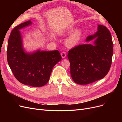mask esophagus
Wrapping results in <instances>:
<instances>
[{
    "label": "esophagus",
    "instance_id": "esophagus-1",
    "mask_svg": "<svg viewBox=\"0 0 122 122\" xmlns=\"http://www.w3.org/2000/svg\"><path fill=\"white\" fill-rule=\"evenodd\" d=\"M61 56L62 57V58H65L66 56V53L65 52H62L61 53Z\"/></svg>",
    "mask_w": 122,
    "mask_h": 122
}]
</instances>
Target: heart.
<instances>
[{"mask_svg": "<svg viewBox=\"0 0 122 122\" xmlns=\"http://www.w3.org/2000/svg\"><path fill=\"white\" fill-rule=\"evenodd\" d=\"M74 27H70L66 29V31L68 32H71L74 30ZM82 35V29H77V30L72 32V34L68 36L67 39H66V44H67V46L69 47H74L76 46L77 44H78V43L80 41Z\"/></svg>", "mask_w": 122, "mask_h": 122, "instance_id": "1", "label": "heart"}]
</instances>
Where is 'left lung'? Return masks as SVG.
<instances>
[{"label":"left lung","mask_w":122,"mask_h":122,"mask_svg":"<svg viewBox=\"0 0 122 122\" xmlns=\"http://www.w3.org/2000/svg\"><path fill=\"white\" fill-rule=\"evenodd\" d=\"M96 39L94 44H83L69 51L72 78L79 84H87L101 79L112 65L113 43L112 35L105 26L98 25V31L88 36L86 41Z\"/></svg>","instance_id":"8db88e82"}]
</instances>
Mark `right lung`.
<instances>
[{"label": "right lung", "instance_id": "add662e5", "mask_svg": "<svg viewBox=\"0 0 122 122\" xmlns=\"http://www.w3.org/2000/svg\"><path fill=\"white\" fill-rule=\"evenodd\" d=\"M31 24L29 20L13 29L8 40L7 60L17 80L25 85L40 87L48 82L53 68L61 56L58 50L25 52L19 30Z\"/></svg>", "mask_w": 122, "mask_h": 122}]
</instances>
